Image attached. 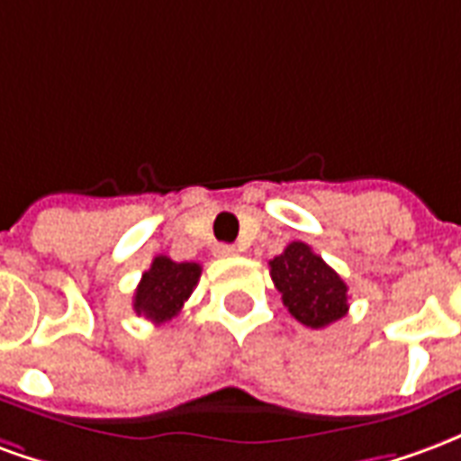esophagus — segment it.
I'll return each mask as SVG.
<instances>
[{"label":"esophagus","mask_w":461,"mask_h":461,"mask_svg":"<svg viewBox=\"0 0 461 461\" xmlns=\"http://www.w3.org/2000/svg\"><path fill=\"white\" fill-rule=\"evenodd\" d=\"M237 254H240V249L234 244H217L214 247V257H221V259L224 257H237Z\"/></svg>","instance_id":"34e87169"}]
</instances>
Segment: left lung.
<instances>
[{"label": "left lung", "instance_id": "8db88e82", "mask_svg": "<svg viewBox=\"0 0 461 461\" xmlns=\"http://www.w3.org/2000/svg\"><path fill=\"white\" fill-rule=\"evenodd\" d=\"M269 274L284 306L309 329H326L348 313V286L303 241H291L269 261Z\"/></svg>", "mask_w": 461, "mask_h": 461}]
</instances>
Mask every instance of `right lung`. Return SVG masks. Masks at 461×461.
Returning <instances> with one entry per match:
<instances>
[{"mask_svg":"<svg viewBox=\"0 0 461 461\" xmlns=\"http://www.w3.org/2000/svg\"><path fill=\"white\" fill-rule=\"evenodd\" d=\"M202 267L194 261H172L170 257H155L150 269L142 274L132 296V309L152 323H165L177 316L185 301L200 281Z\"/></svg>","mask_w":461,"mask_h":461,"instance_id":"right-lung-1","label":"right lung"}]
</instances>
